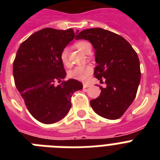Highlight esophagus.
Returning <instances> with one entry per match:
<instances>
[{
	"instance_id": "obj_1",
	"label": "esophagus",
	"mask_w": 160,
	"mask_h": 160,
	"mask_svg": "<svg viewBox=\"0 0 160 160\" xmlns=\"http://www.w3.org/2000/svg\"><path fill=\"white\" fill-rule=\"evenodd\" d=\"M90 86H91V85H90V83H84V84H83V87L84 88L90 87Z\"/></svg>"
}]
</instances>
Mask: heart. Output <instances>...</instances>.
<instances>
[{
    "label": "heart",
    "mask_w": 160,
    "mask_h": 160,
    "mask_svg": "<svg viewBox=\"0 0 160 160\" xmlns=\"http://www.w3.org/2000/svg\"><path fill=\"white\" fill-rule=\"evenodd\" d=\"M75 46L85 53H89L91 50L90 44L85 41H80L75 42ZM60 59L62 64H64L65 65H67L69 60H68V49L66 47L63 48L60 51ZM91 72H92V68L90 65H80V66H76V67L73 68L72 70H70L69 71V76L75 80H85L90 76Z\"/></svg>",
    "instance_id": "b5f03b06"
}]
</instances>
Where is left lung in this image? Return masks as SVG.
<instances>
[{"label":"left lung","mask_w":160,"mask_h":160,"mask_svg":"<svg viewBox=\"0 0 160 160\" xmlns=\"http://www.w3.org/2000/svg\"><path fill=\"white\" fill-rule=\"evenodd\" d=\"M75 39L92 44L98 64L94 75L106 85L100 86V96L90 100V105L100 116L119 119L136 96L141 76L137 53L121 36L102 28L84 30Z\"/></svg>","instance_id":"1"}]
</instances>
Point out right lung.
<instances>
[{
  "mask_svg": "<svg viewBox=\"0 0 160 160\" xmlns=\"http://www.w3.org/2000/svg\"><path fill=\"white\" fill-rule=\"evenodd\" d=\"M75 36L71 28L42 29L21 43L14 60L15 85L31 115L43 124L63 119L73 93L83 88L76 80H64L66 72L60 59L61 50ZM56 81L60 85H54Z\"/></svg>",
  "mask_w": 160,
  "mask_h": 160,
  "instance_id": "right-lung-1",
  "label": "right lung"
}]
</instances>
